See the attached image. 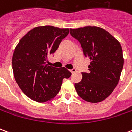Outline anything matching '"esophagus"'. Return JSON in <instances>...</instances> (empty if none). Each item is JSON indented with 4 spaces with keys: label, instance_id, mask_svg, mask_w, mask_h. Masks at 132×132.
<instances>
[{
    "label": "esophagus",
    "instance_id": "esophagus-1",
    "mask_svg": "<svg viewBox=\"0 0 132 132\" xmlns=\"http://www.w3.org/2000/svg\"><path fill=\"white\" fill-rule=\"evenodd\" d=\"M69 71L71 72V73H73L76 72V69H71V70H69Z\"/></svg>",
    "mask_w": 132,
    "mask_h": 132
}]
</instances>
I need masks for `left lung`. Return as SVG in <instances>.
I'll return each mask as SVG.
<instances>
[{
	"label": "left lung",
	"mask_w": 132,
	"mask_h": 132,
	"mask_svg": "<svg viewBox=\"0 0 132 132\" xmlns=\"http://www.w3.org/2000/svg\"><path fill=\"white\" fill-rule=\"evenodd\" d=\"M71 35L80 42L85 56L90 60L88 73L75 83L78 95L87 102L96 103L112 93L120 78L124 57L121 44L101 27L86 26L70 29Z\"/></svg>",
	"instance_id": "8db88e82"
}]
</instances>
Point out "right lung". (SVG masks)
Listing matches in <instances>:
<instances>
[{"label":"right lung","mask_w":132,"mask_h":132,"mask_svg":"<svg viewBox=\"0 0 132 132\" xmlns=\"http://www.w3.org/2000/svg\"><path fill=\"white\" fill-rule=\"evenodd\" d=\"M69 32V28L39 26L19 41L12 59L13 74L20 88L30 99L38 102L52 100L60 90L63 78L71 76L65 67L46 64Z\"/></svg>","instance_id":"add662e5"}]
</instances>
